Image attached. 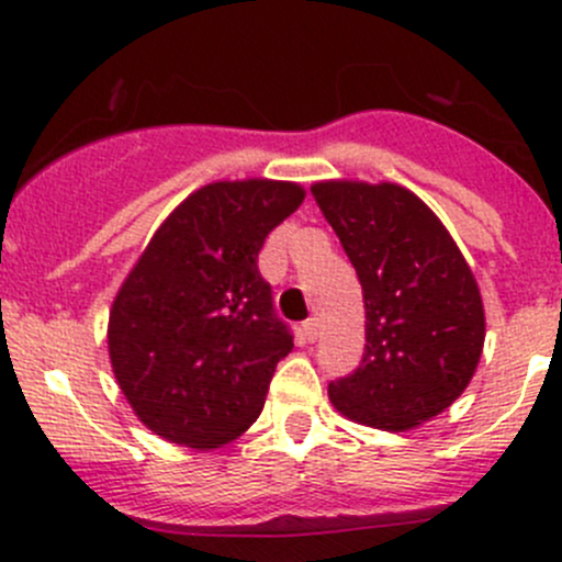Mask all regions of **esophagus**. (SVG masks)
Wrapping results in <instances>:
<instances>
[{
    "label": "esophagus",
    "mask_w": 562,
    "mask_h": 562,
    "mask_svg": "<svg viewBox=\"0 0 562 562\" xmlns=\"http://www.w3.org/2000/svg\"><path fill=\"white\" fill-rule=\"evenodd\" d=\"M302 334H304V339H307V342H315L317 339V317H310V321H304V326H302Z\"/></svg>",
    "instance_id": "esophagus-1"
}]
</instances>
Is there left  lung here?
I'll return each instance as SVG.
<instances>
[{"label":"left lung","instance_id":"8db88e82","mask_svg":"<svg viewBox=\"0 0 562 562\" xmlns=\"http://www.w3.org/2000/svg\"><path fill=\"white\" fill-rule=\"evenodd\" d=\"M310 190L359 274L367 313L359 370L328 383V400L356 424L418 427L475 375L486 337L479 282L438 214L405 187L328 179Z\"/></svg>","mask_w":562,"mask_h":562}]
</instances>
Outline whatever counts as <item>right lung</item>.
Returning <instances> with one entry per match:
<instances>
[{
  "label": "right lung",
  "instance_id": "1",
  "mask_svg": "<svg viewBox=\"0 0 562 562\" xmlns=\"http://www.w3.org/2000/svg\"><path fill=\"white\" fill-rule=\"evenodd\" d=\"M296 181H212L162 220L108 315L124 400L155 435L220 449L260 416L293 348L258 271L266 236L304 201Z\"/></svg>",
  "mask_w": 562,
  "mask_h": 562
}]
</instances>
